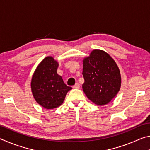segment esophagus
I'll return each instance as SVG.
<instances>
[{"label": "esophagus", "instance_id": "1", "mask_svg": "<svg viewBox=\"0 0 150 150\" xmlns=\"http://www.w3.org/2000/svg\"><path fill=\"white\" fill-rule=\"evenodd\" d=\"M79 83H76L75 85L73 86V88H79Z\"/></svg>", "mask_w": 150, "mask_h": 150}]
</instances>
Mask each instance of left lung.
<instances>
[{
    "label": "left lung",
    "instance_id": "left-lung-1",
    "mask_svg": "<svg viewBox=\"0 0 150 150\" xmlns=\"http://www.w3.org/2000/svg\"><path fill=\"white\" fill-rule=\"evenodd\" d=\"M83 90L93 103L103 106L117 95L121 86L120 70L112 58L100 50H94L83 59Z\"/></svg>",
    "mask_w": 150,
    "mask_h": 150
}]
</instances>
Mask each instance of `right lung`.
<instances>
[{
	"instance_id": "obj_1",
	"label": "right lung",
	"mask_w": 150,
	"mask_h": 150,
	"mask_svg": "<svg viewBox=\"0 0 150 150\" xmlns=\"http://www.w3.org/2000/svg\"><path fill=\"white\" fill-rule=\"evenodd\" d=\"M58 63L51 56L45 57L32 76L31 88L34 98L42 107L53 109L59 106L71 87L66 85L57 73Z\"/></svg>"
}]
</instances>
